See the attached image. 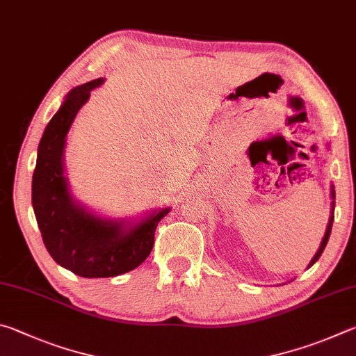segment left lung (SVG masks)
Wrapping results in <instances>:
<instances>
[{
	"label": "left lung",
	"mask_w": 356,
	"mask_h": 356,
	"mask_svg": "<svg viewBox=\"0 0 356 356\" xmlns=\"http://www.w3.org/2000/svg\"><path fill=\"white\" fill-rule=\"evenodd\" d=\"M332 198H333V202H332V216H330V220H328V225H327V232H325V234H323V238H322V242H321V247H319V250L316 252V254L313 257V259L309 261V264H308V269L311 266H313L317 259L321 258V254H322V252L325 250V245H327V242H328V238H330V233H332V227H333V219H334V188L332 186Z\"/></svg>",
	"instance_id": "1"
}]
</instances>
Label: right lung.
<instances>
[{"label": "right lung", "mask_w": 356, "mask_h": 356, "mask_svg": "<svg viewBox=\"0 0 356 356\" xmlns=\"http://www.w3.org/2000/svg\"><path fill=\"white\" fill-rule=\"evenodd\" d=\"M103 81H89L65 97L43 131L33 175V208L43 244L56 263L84 278L117 277L140 266L153 248L156 227L170 211H154L127 227L90 213L72 197L64 175L67 134L90 90Z\"/></svg>", "instance_id": "obj_1"}]
</instances>
